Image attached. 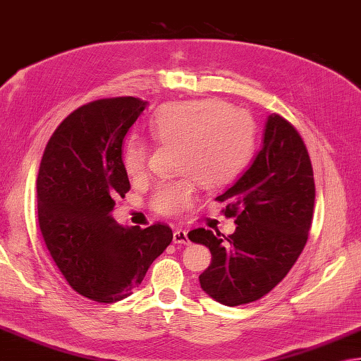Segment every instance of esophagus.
<instances>
[{
    "instance_id": "1",
    "label": "esophagus",
    "mask_w": 361,
    "mask_h": 361,
    "mask_svg": "<svg viewBox=\"0 0 361 361\" xmlns=\"http://www.w3.org/2000/svg\"><path fill=\"white\" fill-rule=\"evenodd\" d=\"M173 241H174V245H188V235H187V231H183V229H178V231H174V233H173Z\"/></svg>"
}]
</instances>
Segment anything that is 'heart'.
<instances>
[{
    "label": "heart",
    "mask_w": 361,
    "mask_h": 361,
    "mask_svg": "<svg viewBox=\"0 0 361 361\" xmlns=\"http://www.w3.org/2000/svg\"><path fill=\"white\" fill-rule=\"evenodd\" d=\"M152 138L179 146L178 168L188 174L161 182L151 204L164 215H178L195 201V179L218 187L237 176L254 148V123L246 112L216 99L173 102L161 107L149 121ZM124 170L140 178L148 164V145L132 137L123 149Z\"/></svg>",
    "instance_id": "b5f03b06"
}]
</instances>
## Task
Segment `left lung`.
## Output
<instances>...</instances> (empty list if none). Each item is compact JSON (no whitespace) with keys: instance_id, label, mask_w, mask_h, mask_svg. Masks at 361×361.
<instances>
[{"instance_id":"left-lung-1","label":"left lung","mask_w":361,"mask_h":361,"mask_svg":"<svg viewBox=\"0 0 361 361\" xmlns=\"http://www.w3.org/2000/svg\"><path fill=\"white\" fill-rule=\"evenodd\" d=\"M216 201L237 216L229 237L202 227L188 238L210 249L201 288L216 302L237 307L268 294L288 274L308 238L314 180L302 138L281 115L264 124L263 145L251 166Z\"/></svg>"}]
</instances>
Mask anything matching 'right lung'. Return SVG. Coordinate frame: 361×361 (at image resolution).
<instances>
[{
	"instance_id": "1",
	"label": "right lung",
	"mask_w": 361,
	"mask_h": 361,
	"mask_svg": "<svg viewBox=\"0 0 361 361\" xmlns=\"http://www.w3.org/2000/svg\"><path fill=\"white\" fill-rule=\"evenodd\" d=\"M149 102L101 99L56 129L37 178L39 226L54 263L75 291L98 302L128 298L173 240L165 224L124 227L112 216L130 190L124 137Z\"/></svg>"
}]
</instances>
